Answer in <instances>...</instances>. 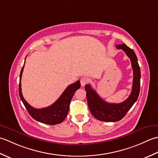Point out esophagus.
<instances>
[{
  "instance_id": "34e87169",
  "label": "esophagus",
  "mask_w": 158,
  "mask_h": 158,
  "mask_svg": "<svg viewBox=\"0 0 158 158\" xmlns=\"http://www.w3.org/2000/svg\"><path fill=\"white\" fill-rule=\"evenodd\" d=\"M90 81V80L87 77H82V78L80 79V84L82 86H84L85 85H86V84L89 83Z\"/></svg>"
}]
</instances>
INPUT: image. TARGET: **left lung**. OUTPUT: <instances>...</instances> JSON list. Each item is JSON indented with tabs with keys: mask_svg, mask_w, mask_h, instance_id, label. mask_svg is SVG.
<instances>
[{
	"mask_svg": "<svg viewBox=\"0 0 158 158\" xmlns=\"http://www.w3.org/2000/svg\"><path fill=\"white\" fill-rule=\"evenodd\" d=\"M116 48L123 50L130 59L134 73L132 90L126 100L120 104H110L103 100L95 90L92 89L91 85H85V89L89 110L93 117L102 121L115 122L123 118L136 102L140 93V69L136 54L132 49L124 44L117 45Z\"/></svg>",
	"mask_w": 158,
	"mask_h": 158,
	"instance_id": "8db88e82",
	"label": "left lung"
}]
</instances>
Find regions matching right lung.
<instances>
[{"label":"right lung","mask_w":158,"mask_h":158,"mask_svg":"<svg viewBox=\"0 0 158 158\" xmlns=\"http://www.w3.org/2000/svg\"><path fill=\"white\" fill-rule=\"evenodd\" d=\"M24 67V65L22 67L20 75L19 95H20L21 100L23 102L28 113L35 120L42 123L48 125H56L62 123L63 120L66 118L67 114H68L70 102L73 95H74V93L77 89L80 88V82L78 80L75 83H73L67 86V89L62 93V95L52 105L46 108L37 109L32 107L31 105L28 104V102L23 98V95H22L21 89V78Z\"/></svg>","instance_id":"1"}]
</instances>
